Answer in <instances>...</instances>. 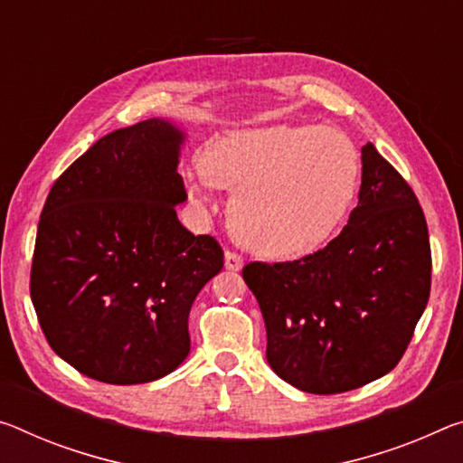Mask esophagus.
<instances>
[{
	"instance_id": "34e87169",
	"label": "esophagus",
	"mask_w": 463,
	"mask_h": 463,
	"mask_svg": "<svg viewBox=\"0 0 463 463\" xmlns=\"http://www.w3.org/2000/svg\"><path fill=\"white\" fill-rule=\"evenodd\" d=\"M224 268L231 271H239L241 268H243V258L234 251H226L224 253Z\"/></svg>"
}]
</instances>
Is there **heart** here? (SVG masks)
Segmentation results:
<instances>
[{
  "instance_id": "heart-1",
  "label": "heart",
  "mask_w": 463,
  "mask_h": 463,
  "mask_svg": "<svg viewBox=\"0 0 463 463\" xmlns=\"http://www.w3.org/2000/svg\"><path fill=\"white\" fill-rule=\"evenodd\" d=\"M187 173V195L208 205L210 187L229 189L237 237L269 260L315 251L346 216L358 187V154L334 128L229 129L205 142Z\"/></svg>"
}]
</instances>
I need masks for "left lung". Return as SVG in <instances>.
I'll return each mask as SVG.
<instances>
[{
  "label": "left lung",
  "mask_w": 463,
  "mask_h": 463,
  "mask_svg": "<svg viewBox=\"0 0 463 463\" xmlns=\"http://www.w3.org/2000/svg\"><path fill=\"white\" fill-rule=\"evenodd\" d=\"M358 205L305 258L253 261L243 278L268 332V363L307 393H342L390 373L430 295L429 229L416 195L371 142Z\"/></svg>",
  "instance_id": "left-lung-1"
}]
</instances>
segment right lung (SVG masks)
I'll use <instances>...</instances> for the list:
<instances>
[{"label": "right lung", "instance_id": "1", "mask_svg": "<svg viewBox=\"0 0 463 463\" xmlns=\"http://www.w3.org/2000/svg\"><path fill=\"white\" fill-rule=\"evenodd\" d=\"M185 131L166 119L115 129L63 171L43 208L31 298L49 346L82 375L148 383L189 354V311L224 266L177 210Z\"/></svg>", "mask_w": 463, "mask_h": 463}]
</instances>
